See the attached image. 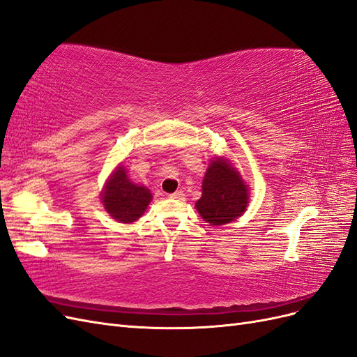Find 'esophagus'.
I'll return each instance as SVG.
<instances>
[{"label": "esophagus", "mask_w": 357, "mask_h": 357, "mask_svg": "<svg viewBox=\"0 0 357 357\" xmlns=\"http://www.w3.org/2000/svg\"><path fill=\"white\" fill-rule=\"evenodd\" d=\"M169 198H172V199H185V193H183V190H176L174 193H171Z\"/></svg>", "instance_id": "obj_1"}]
</instances>
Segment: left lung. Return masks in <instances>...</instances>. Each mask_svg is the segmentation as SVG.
<instances>
[{
  "label": "left lung",
  "instance_id": "left-lung-1",
  "mask_svg": "<svg viewBox=\"0 0 357 357\" xmlns=\"http://www.w3.org/2000/svg\"><path fill=\"white\" fill-rule=\"evenodd\" d=\"M248 189L240 172L225 158H214L202 180V197L195 207L214 226L231 223L245 211Z\"/></svg>",
  "mask_w": 357,
  "mask_h": 357
}]
</instances>
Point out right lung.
<instances>
[{
	"mask_svg": "<svg viewBox=\"0 0 357 357\" xmlns=\"http://www.w3.org/2000/svg\"><path fill=\"white\" fill-rule=\"evenodd\" d=\"M101 199L105 211L121 223H132L142 218L152 193L146 186H138L128 177L123 165H119L107 180Z\"/></svg>",
	"mask_w": 357,
	"mask_h": 357,
	"instance_id": "1",
	"label": "right lung"
}]
</instances>
